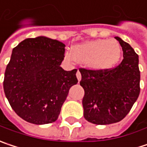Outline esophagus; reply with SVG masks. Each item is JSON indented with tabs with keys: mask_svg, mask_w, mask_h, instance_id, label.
I'll use <instances>...</instances> for the list:
<instances>
[{
	"mask_svg": "<svg viewBox=\"0 0 147 147\" xmlns=\"http://www.w3.org/2000/svg\"><path fill=\"white\" fill-rule=\"evenodd\" d=\"M76 77H77L78 81H81V79H82V75H81V72H80L79 71H77V72H76Z\"/></svg>",
	"mask_w": 147,
	"mask_h": 147,
	"instance_id": "esophagus-1",
	"label": "esophagus"
}]
</instances>
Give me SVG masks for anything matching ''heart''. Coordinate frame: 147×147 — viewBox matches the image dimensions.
<instances>
[{
	"label": "heart",
	"mask_w": 147,
	"mask_h": 147,
	"mask_svg": "<svg viewBox=\"0 0 147 147\" xmlns=\"http://www.w3.org/2000/svg\"><path fill=\"white\" fill-rule=\"evenodd\" d=\"M121 47L115 39H95L75 45L65 56L69 60L86 64L88 68L102 71L114 65L120 58Z\"/></svg>",
	"instance_id": "b5f03b06"
}]
</instances>
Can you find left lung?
Segmentation results:
<instances>
[{"instance_id":"8db88e82","label":"left lung","mask_w":147,"mask_h":147,"mask_svg":"<svg viewBox=\"0 0 147 147\" xmlns=\"http://www.w3.org/2000/svg\"><path fill=\"white\" fill-rule=\"evenodd\" d=\"M123 49L121 63L102 71L79 68L84 118L96 125H109L122 120L140 94L138 55L128 43L115 37Z\"/></svg>"}]
</instances>
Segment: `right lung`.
<instances>
[{"label":"right lung","mask_w":147,"mask_h":147,"mask_svg":"<svg viewBox=\"0 0 147 147\" xmlns=\"http://www.w3.org/2000/svg\"><path fill=\"white\" fill-rule=\"evenodd\" d=\"M65 45L46 37L26 38L12 50L3 88L11 107L34 125L55 122L71 86L76 69L64 71L60 64Z\"/></svg>","instance_id":"obj_1"}]
</instances>
